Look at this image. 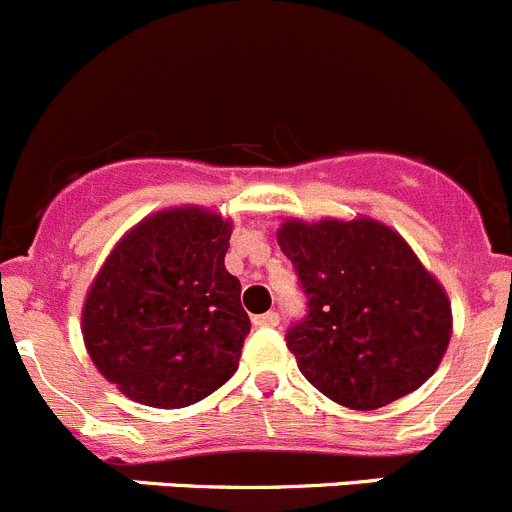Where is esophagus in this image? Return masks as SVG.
<instances>
[{
	"instance_id": "1",
	"label": "esophagus",
	"mask_w": 512,
	"mask_h": 512,
	"mask_svg": "<svg viewBox=\"0 0 512 512\" xmlns=\"http://www.w3.org/2000/svg\"><path fill=\"white\" fill-rule=\"evenodd\" d=\"M252 323H255L257 328H272V326H278V323H280V315L275 313V310H270V313L255 315V318H252Z\"/></svg>"
}]
</instances>
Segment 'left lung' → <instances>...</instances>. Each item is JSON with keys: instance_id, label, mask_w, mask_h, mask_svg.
<instances>
[{"instance_id": "left-lung-1", "label": "left lung", "mask_w": 512, "mask_h": 512, "mask_svg": "<svg viewBox=\"0 0 512 512\" xmlns=\"http://www.w3.org/2000/svg\"><path fill=\"white\" fill-rule=\"evenodd\" d=\"M278 245L308 298L285 341L321 394L366 412L437 371L452 336L450 298L401 234L369 217L285 219Z\"/></svg>"}]
</instances>
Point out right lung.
I'll return each instance as SVG.
<instances>
[{"mask_svg": "<svg viewBox=\"0 0 512 512\" xmlns=\"http://www.w3.org/2000/svg\"><path fill=\"white\" fill-rule=\"evenodd\" d=\"M232 222L199 207L151 214L113 247L83 305L95 369L128 399L179 409L237 371L250 318L224 255Z\"/></svg>", "mask_w": 512, "mask_h": 512, "instance_id": "right-lung-1", "label": "right lung"}]
</instances>
